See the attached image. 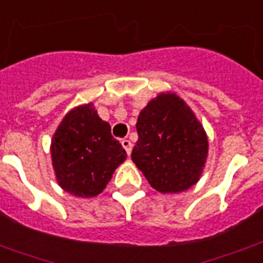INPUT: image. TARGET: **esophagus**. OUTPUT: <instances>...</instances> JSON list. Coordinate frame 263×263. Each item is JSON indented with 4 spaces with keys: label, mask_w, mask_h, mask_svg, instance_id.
<instances>
[{
    "label": "esophagus",
    "mask_w": 263,
    "mask_h": 263,
    "mask_svg": "<svg viewBox=\"0 0 263 263\" xmlns=\"http://www.w3.org/2000/svg\"><path fill=\"white\" fill-rule=\"evenodd\" d=\"M121 145H123V147L125 149V152H127V154L129 156L132 152V143H131V140H128V139H124L123 142H121Z\"/></svg>",
    "instance_id": "1"
}]
</instances>
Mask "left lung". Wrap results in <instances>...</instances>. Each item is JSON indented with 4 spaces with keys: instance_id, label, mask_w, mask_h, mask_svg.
Listing matches in <instances>:
<instances>
[{
    "instance_id": "left-lung-1",
    "label": "left lung",
    "mask_w": 263,
    "mask_h": 263,
    "mask_svg": "<svg viewBox=\"0 0 263 263\" xmlns=\"http://www.w3.org/2000/svg\"><path fill=\"white\" fill-rule=\"evenodd\" d=\"M132 161L160 193H180L196 185L208 157L203 124L175 92H161L142 109Z\"/></svg>"
}]
</instances>
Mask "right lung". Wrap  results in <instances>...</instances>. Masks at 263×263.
I'll list each match as a JSON object with an SVG mask.
<instances>
[{"label":"right lung","mask_w":263,"mask_h":263,"mask_svg":"<svg viewBox=\"0 0 263 263\" xmlns=\"http://www.w3.org/2000/svg\"><path fill=\"white\" fill-rule=\"evenodd\" d=\"M51 158L58 185L76 197L91 198L105 190L127 153L93 103H85L60 121L52 136Z\"/></svg>","instance_id":"1"}]
</instances>
